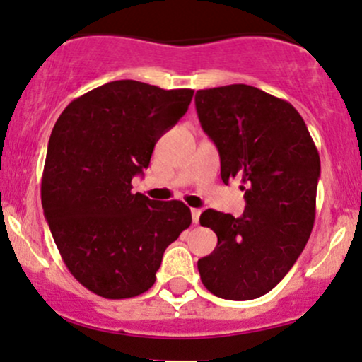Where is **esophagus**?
I'll return each mask as SVG.
<instances>
[{
    "instance_id": "34e87169",
    "label": "esophagus",
    "mask_w": 362,
    "mask_h": 362,
    "mask_svg": "<svg viewBox=\"0 0 362 362\" xmlns=\"http://www.w3.org/2000/svg\"><path fill=\"white\" fill-rule=\"evenodd\" d=\"M200 215H202V210L200 209H192L193 224H198V222H200Z\"/></svg>"
}]
</instances>
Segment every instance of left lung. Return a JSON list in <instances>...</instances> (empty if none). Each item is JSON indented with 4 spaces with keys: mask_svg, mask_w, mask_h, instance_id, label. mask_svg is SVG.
Listing matches in <instances>:
<instances>
[{
    "mask_svg": "<svg viewBox=\"0 0 362 362\" xmlns=\"http://www.w3.org/2000/svg\"><path fill=\"white\" fill-rule=\"evenodd\" d=\"M194 104L221 156L222 181H241L246 198L241 217L212 209L200 215L217 246L198 259V272L217 298L250 301L286 277L310 239L318 150L294 105L251 85L198 90Z\"/></svg>",
    "mask_w": 362,
    "mask_h": 362,
    "instance_id": "obj_1",
    "label": "left lung"
}]
</instances>
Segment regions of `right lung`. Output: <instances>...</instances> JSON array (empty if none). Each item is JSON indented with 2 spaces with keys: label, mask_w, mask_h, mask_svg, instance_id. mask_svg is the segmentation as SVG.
Listing matches in <instances>:
<instances>
[{
  "label": "right lung",
  "mask_w": 362,
  "mask_h": 362,
  "mask_svg": "<svg viewBox=\"0 0 362 362\" xmlns=\"http://www.w3.org/2000/svg\"><path fill=\"white\" fill-rule=\"evenodd\" d=\"M192 88L116 80L76 97L52 128L40 200L70 274L105 299L144 294L162 255L192 224L180 200L132 192L157 140L188 111Z\"/></svg>",
  "instance_id": "right-lung-1"
}]
</instances>
